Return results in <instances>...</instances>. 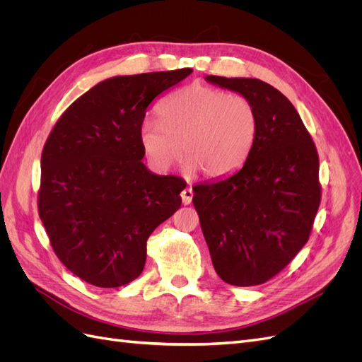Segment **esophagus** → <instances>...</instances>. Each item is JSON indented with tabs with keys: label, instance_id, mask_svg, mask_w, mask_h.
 <instances>
[{
	"label": "esophagus",
	"instance_id": "obj_1",
	"mask_svg": "<svg viewBox=\"0 0 362 362\" xmlns=\"http://www.w3.org/2000/svg\"><path fill=\"white\" fill-rule=\"evenodd\" d=\"M181 199H182L184 205H189L192 202V199H193V190L190 187H185L181 192Z\"/></svg>",
	"mask_w": 362,
	"mask_h": 362
}]
</instances>
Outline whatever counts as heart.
I'll return each instance as SVG.
<instances>
[{"mask_svg": "<svg viewBox=\"0 0 362 362\" xmlns=\"http://www.w3.org/2000/svg\"><path fill=\"white\" fill-rule=\"evenodd\" d=\"M257 131L258 115L247 98L190 84L160 104L158 120L140 124L139 140L154 170L168 172L182 152L185 170L217 180L242 166Z\"/></svg>", "mask_w": 362, "mask_h": 362, "instance_id": "heart-1", "label": "heart"}]
</instances>
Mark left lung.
Returning <instances> with one entry per match:
<instances>
[{
    "instance_id": "8db88e82",
    "label": "left lung",
    "mask_w": 362,
    "mask_h": 362,
    "mask_svg": "<svg viewBox=\"0 0 362 362\" xmlns=\"http://www.w3.org/2000/svg\"><path fill=\"white\" fill-rule=\"evenodd\" d=\"M205 81L254 104L258 131L242 169L193 187L214 270L250 287L279 273L308 242L320 205L319 156L294 105L257 78Z\"/></svg>"
}]
</instances>
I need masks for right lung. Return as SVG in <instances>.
Wrapping results in <instances>:
<instances>
[{
	"instance_id": "1",
	"label": "right lung",
	"mask_w": 362,
	"mask_h": 362,
	"mask_svg": "<svg viewBox=\"0 0 362 362\" xmlns=\"http://www.w3.org/2000/svg\"><path fill=\"white\" fill-rule=\"evenodd\" d=\"M192 72L98 83L69 105L43 146L40 221L59 259L95 287L134 281L149 235L181 206L185 181L145 166L139 128L149 104Z\"/></svg>"
}]
</instances>
